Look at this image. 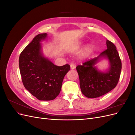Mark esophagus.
<instances>
[{"label":"esophagus","mask_w":135,"mask_h":135,"mask_svg":"<svg viewBox=\"0 0 135 135\" xmlns=\"http://www.w3.org/2000/svg\"><path fill=\"white\" fill-rule=\"evenodd\" d=\"M70 68H71V69H74L75 68V65H74V64H73V63L70 64Z\"/></svg>","instance_id":"obj_1"}]
</instances>
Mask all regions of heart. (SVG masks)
<instances>
[{"label": "heart", "instance_id": "b5f03b06", "mask_svg": "<svg viewBox=\"0 0 135 135\" xmlns=\"http://www.w3.org/2000/svg\"><path fill=\"white\" fill-rule=\"evenodd\" d=\"M93 50V47L92 46H88L86 48H85V50L84 51V55H88L89 54H91V53L92 52Z\"/></svg>", "mask_w": 135, "mask_h": 135}]
</instances>
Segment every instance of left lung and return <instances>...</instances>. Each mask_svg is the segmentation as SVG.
I'll return each mask as SVG.
<instances>
[{"label": "left lung", "instance_id": "left-lung-1", "mask_svg": "<svg viewBox=\"0 0 135 135\" xmlns=\"http://www.w3.org/2000/svg\"><path fill=\"white\" fill-rule=\"evenodd\" d=\"M107 50L99 57L87 60L76 67L81 91L87 97L92 99L105 95L115 88L119 81L122 69L119 54L112 42L107 40ZM102 56L107 57L110 62V68L107 73L100 72L94 66Z\"/></svg>", "mask_w": 135, "mask_h": 135}]
</instances>
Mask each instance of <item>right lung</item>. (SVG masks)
I'll list each match as a JSON object with an SVG mask.
<instances>
[{"instance_id": "obj_1", "label": "right lung", "mask_w": 135, "mask_h": 135, "mask_svg": "<svg viewBox=\"0 0 135 135\" xmlns=\"http://www.w3.org/2000/svg\"><path fill=\"white\" fill-rule=\"evenodd\" d=\"M47 34H39L21 52L19 68L22 83L32 95L39 100H54L61 91L65 75L70 66H56L40 52V41Z\"/></svg>"}]
</instances>
